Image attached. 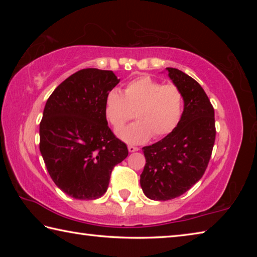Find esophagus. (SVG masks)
<instances>
[{
    "label": "esophagus",
    "mask_w": 257,
    "mask_h": 257,
    "mask_svg": "<svg viewBox=\"0 0 257 257\" xmlns=\"http://www.w3.org/2000/svg\"><path fill=\"white\" fill-rule=\"evenodd\" d=\"M139 149L136 146H133V145H129L128 146V151L130 152V153H134V152H137Z\"/></svg>",
    "instance_id": "esophagus-1"
}]
</instances>
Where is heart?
<instances>
[{
    "instance_id": "heart-1",
    "label": "heart",
    "mask_w": 257,
    "mask_h": 257,
    "mask_svg": "<svg viewBox=\"0 0 257 257\" xmlns=\"http://www.w3.org/2000/svg\"><path fill=\"white\" fill-rule=\"evenodd\" d=\"M108 122L115 130L132 118L138 121L116 132L128 144H143L154 138L168 136L175 130L184 113V95L175 85H163L150 76L128 82L122 92L112 89L104 103Z\"/></svg>"
}]
</instances>
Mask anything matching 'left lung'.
Wrapping results in <instances>:
<instances>
[{"mask_svg": "<svg viewBox=\"0 0 257 257\" xmlns=\"http://www.w3.org/2000/svg\"><path fill=\"white\" fill-rule=\"evenodd\" d=\"M165 70L184 95V113L171 134L143 147L146 164L141 187L153 201L176 198L196 184L206 170L215 141L214 110L201 85L178 69Z\"/></svg>", "mask_w": 257, "mask_h": 257, "instance_id": "8db88e82", "label": "left lung"}]
</instances>
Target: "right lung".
Here are the masks:
<instances>
[{"mask_svg": "<svg viewBox=\"0 0 257 257\" xmlns=\"http://www.w3.org/2000/svg\"><path fill=\"white\" fill-rule=\"evenodd\" d=\"M120 79L113 71L82 69L56 87L40 124V151L52 180L81 201L105 194L127 145L108 128L104 103Z\"/></svg>", "mask_w": 257, "mask_h": 257, "instance_id": "1", "label": "right lung"}]
</instances>
